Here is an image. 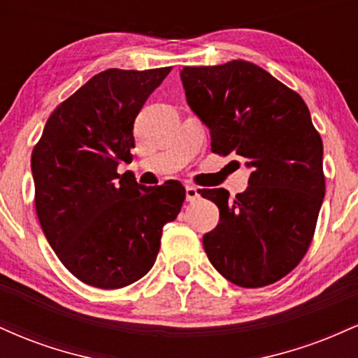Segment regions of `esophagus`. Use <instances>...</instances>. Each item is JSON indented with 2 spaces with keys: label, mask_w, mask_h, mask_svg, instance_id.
I'll return each mask as SVG.
<instances>
[{
  "label": "esophagus",
  "mask_w": 358,
  "mask_h": 358,
  "mask_svg": "<svg viewBox=\"0 0 358 358\" xmlns=\"http://www.w3.org/2000/svg\"><path fill=\"white\" fill-rule=\"evenodd\" d=\"M200 199V190L193 185H188L187 187V200L188 202H195V200Z\"/></svg>",
  "instance_id": "esophagus-1"
}]
</instances>
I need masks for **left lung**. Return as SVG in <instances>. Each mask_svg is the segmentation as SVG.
I'll list each match as a JSON object with an SVG mask.
<instances>
[{
	"label": "left lung",
	"mask_w": 358,
	"mask_h": 358,
	"mask_svg": "<svg viewBox=\"0 0 358 358\" xmlns=\"http://www.w3.org/2000/svg\"><path fill=\"white\" fill-rule=\"evenodd\" d=\"M188 106L210 129L212 153L252 168L249 187L229 199L202 190L220 220L203 236L208 261L242 287L273 285L305 257L324 196L323 143L298 92L244 60L183 67Z\"/></svg>",
	"instance_id": "left-lung-1"
}]
</instances>
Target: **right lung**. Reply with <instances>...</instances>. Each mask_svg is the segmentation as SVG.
Here are the masks:
<instances>
[{
  "label": "right lung",
  "mask_w": 358,
  "mask_h": 358,
  "mask_svg": "<svg viewBox=\"0 0 358 358\" xmlns=\"http://www.w3.org/2000/svg\"><path fill=\"white\" fill-rule=\"evenodd\" d=\"M171 67L108 69L57 106L31 153L35 208L57 257L101 289L133 285L153 268L163 225L180 213V182L138 185L134 119Z\"/></svg>",
  "instance_id": "obj_1"
}]
</instances>
